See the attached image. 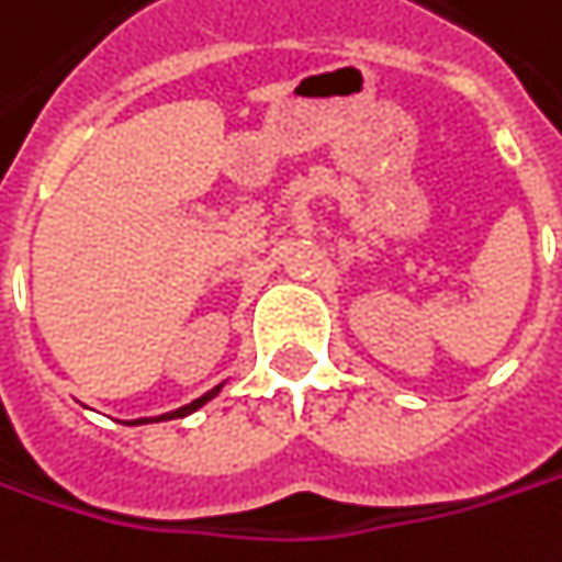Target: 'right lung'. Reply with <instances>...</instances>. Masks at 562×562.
Here are the masks:
<instances>
[{"label":"right lung","instance_id":"obj_1","mask_svg":"<svg viewBox=\"0 0 562 562\" xmlns=\"http://www.w3.org/2000/svg\"><path fill=\"white\" fill-rule=\"evenodd\" d=\"M221 392V385H214L211 392H205L202 398H195V402H189V405L177 407V411H170V414H160V417H155V420H173V417H186V414H192V411H199V407L205 405V402H211L214 395ZM151 417H138V420H132V424H148Z\"/></svg>","mask_w":562,"mask_h":562}]
</instances>
